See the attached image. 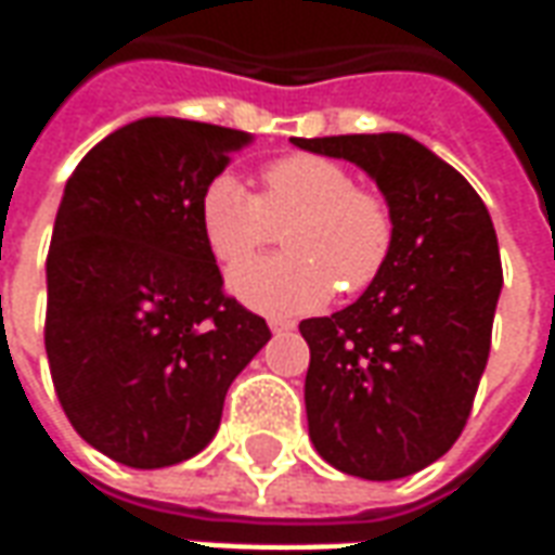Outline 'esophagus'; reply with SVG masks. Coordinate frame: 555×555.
<instances>
[{
  "instance_id": "esophagus-1",
  "label": "esophagus",
  "mask_w": 555,
  "mask_h": 555,
  "mask_svg": "<svg viewBox=\"0 0 555 555\" xmlns=\"http://www.w3.org/2000/svg\"><path fill=\"white\" fill-rule=\"evenodd\" d=\"M294 321H288V318H270V330L273 333H288V330H294Z\"/></svg>"
}]
</instances>
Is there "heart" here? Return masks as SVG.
I'll list each match as a JSON object with an SVG mask.
<instances>
[{
    "label": "heart",
    "mask_w": 555,
    "mask_h": 555,
    "mask_svg": "<svg viewBox=\"0 0 555 555\" xmlns=\"http://www.w3.org/2000/svg\"><path fill=\"white\" fill-rule=\"evenodd\" d=\"M198 222L222 264H237L286 229L288 256L243 262L229 273L231 294L267 314L314 312L336 285L345 294L369 288L396 243L384 195L357 186L341 163L318 154L270 163L258 195L222 171L202 190Z\"/></svg>",
    "instance_id": "heart-1"
}]
</instances>
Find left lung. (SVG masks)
<instances>
[{
    "label": "left lung",
    "mask_w": 555,
    "mask_h": 555,
    "mask_svg": "<svg viewBox=\"0 0 555 555\" xmlns=\"http://www.w3.org/2000/svg\"><path fill=\"white\" fill-rule=\"evenodd\" d=\"M357 163L384 193L396 243L357 302L302 321L314 449L348 476H413L461 437L488 365L502 264L464 175L404 133L294 139Z\"/></svg>",
    "instance_id": "8db88e82"
}]
</instances>
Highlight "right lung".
I'll list each match as a JSON object with an SVG mask.
<instances>
[{
    "label": "right lung",
    "mask_w": 555,
    "mask_h": 555,
    "mask_svg": "<svg viewBox=\"0 0 555 555\" xmlns=\"http://www.w3.org/2000/svg\"><path fill=\"white\" fill-rule=\"evenodd\" d=\"M253 137L139 118L79 159L47 255L43 345L82 440L118 464H181L214 440L231 380L270 341L222 294L198 198Z\"/></svg>",
    "instance_id": "right-lung-1"
}]
</instances>
